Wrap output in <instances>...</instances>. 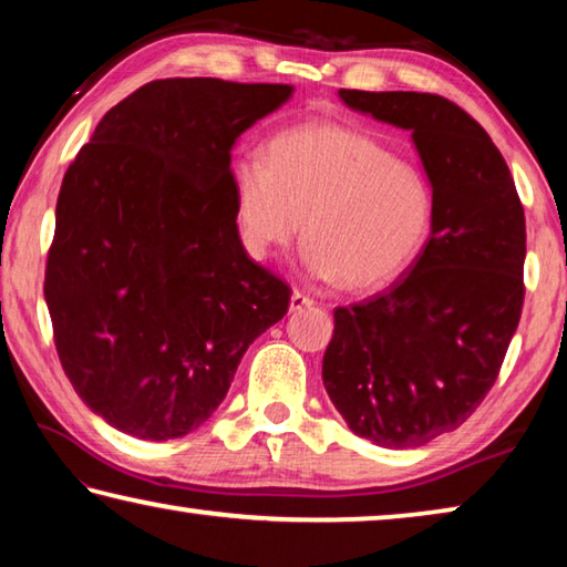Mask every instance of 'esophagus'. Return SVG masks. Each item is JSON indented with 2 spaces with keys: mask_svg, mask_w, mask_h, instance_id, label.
<instances>
[{
  "mask_svg": "<svg viewBox=\"0 0 567 567\" xmlns=\"http://www.w3.org/2000/svg\"><path fill=\"white\" fill-rule=\"evenodd\" d=\"M312 305H315L312 297L300 292V290H295L292 297H290V310H292V312H295V310H302V307H312Z\"/></svg>",
  "mask_w": 567,
  "mask_h": 567,
  "instance_id": "34e87169",
  "label": "esophagus"
}]
</instances>
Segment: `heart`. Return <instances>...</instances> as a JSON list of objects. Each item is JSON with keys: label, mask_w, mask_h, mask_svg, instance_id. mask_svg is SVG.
<instances>
[{"label": "heart", "mask_w": 567, "mask_h": 567, "mask_svg": "<svg viewBox=\"0 0 567 567\" xmlns=\"http://www.w3.org/2000/svg\"><path fill=\"white\" fill-rule=\"evenodd\" d=\"M245 247L267 257L300 233L312 275L364 290L392 280L427 243L433 187L400 159L344 124H305L267 145L265 162L245 159L233 177Z\"/></svg>", "instance_id": "heart-1"}]
</instances>
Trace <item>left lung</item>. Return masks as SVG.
I'll return each instance as SVG.
<instances>
[{"label": "left lung", "mask_w": 567, "mask_h": 567, "mask_svg": "<svg viewBox=\"0 0 567 567\" xmlns=\"http://www.w3.org/2000/svg\"><path fill=\"white\" fill-rule=\"evenodd\" d=\"M412 132L433 233L405 277L334 310L322 382L354 435L420 447L463 425L501 375L525 300V213L491 134L440 94L340 90Z\"/></svg>", "instance_id": "1"}]
</instances>
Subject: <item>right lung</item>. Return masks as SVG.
<instances>
[{"mask_svg": "<svg viewBox=\"0 0 567 567\" xmlns=\"http://www.w3.org/2000/svg\"><path fill=\"white\" fill-rule=\"evenodd\" d=\"M290 84L155 80L104 114L64 172L44 300L76 395L142 440L197 430L290 285L237 235L229 150Z\"/></svg>", "mask_w": 567, "mask_h": 567, "instance_id": "obj_1", "label": "right lung"}]
</instances>
